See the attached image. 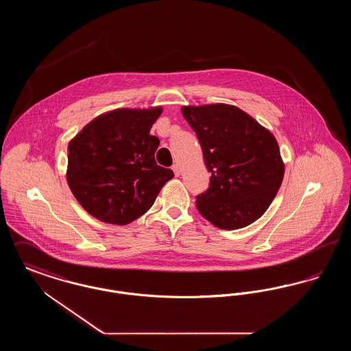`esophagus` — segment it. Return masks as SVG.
<instances>
[{"mask_svg": "<svg viewBox=\"0 0 351 351\" xmlns=\"http://www.w3.org/2000/svg\"><path fill=\"white\" fill-rule=\"evenodd\" d=\"M172 171H173L175 176H179V175H180V166H179L178 163H175V165L172 166Z\"/></svg>", "mask_w": 351, "mask_h": 351, "instance_id": "obj_1", "label": "esophagus"}]
</instances>
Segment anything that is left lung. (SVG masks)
Segmentation results:
<instances>
[{
  "instance_id": "obj_1",
  "label": "left lung",
  "mask_w": 351,
  "mask_h": 351,
  "mask_svg": "<svg viewBox=\"0 0 351 351\" xmlns=\"http://www.w3.org/2000/svg\"><path fill=\"white\" fill-rule=\"evenodd\" d=\"M212 173L209 188L196 196L201 216L234 230L261 217L283 182L284 165L274 135L237 106H183Z\"/></svg>"
}]
</instances>
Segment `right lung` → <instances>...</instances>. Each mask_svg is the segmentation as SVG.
Here are the masks:
<instances>
[{"label":"right lung","mask_w":351,"mask_h":351,"mask_svg":"<svg viewBox=\"0 0 351 351\" xmlns=\"http://www.w3.org/2000/svg\"><path fill=\"white\" fill-rule=\"evenodd\" d=\"M160 113L162 108L117 109L95 118L69 142L68 185L89 215L130 223L173 178L155 162L160 142L150 129Z\"/></svg>","instance_id":"obj_1"}]
</instances>
